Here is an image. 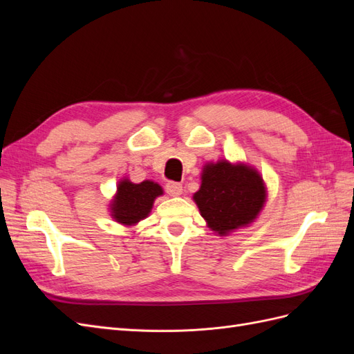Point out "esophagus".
Returning a JSON list of instances; mask_svg holds the SVG:
<instances>
[{"label": "esophagus", "instance_id": "1", "mask_svg": "<svg viewBox=\"0 0 354 354\" xmlns=\"http://www.w3.org/2000/svg\"><path fill=\"white\" fill-rule=\"evenodd\" d=\"M165 190L167 194L169 196H180L181 194H183V186H181L180 183H174V181H169V183H167L165 186Z\"/></svg>", "mask_w": 354, "mask_h": 354}]
</instances>
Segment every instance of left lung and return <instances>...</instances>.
Returning a JSON list of instances; mask_svg holds the SVG:
<instances>
[{
  "instance_id": "1",
  "label": "left lung",
  "mask_w": 354,
  "mask_h": 354,
  "mask_svg": "<svg viewBox=\"0 0 354 354\" xmlns=\"http://www.w3.org/2000/svg\"><path fill=\"white\" fill-rule=\"evenodd\" d=\"M267 199V187L259 169L227 159L203 165L201 187L194 201L207 226L218 236L248 227Z\"/></svg>"
}]
</instances>
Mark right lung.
I'll list each match as a JSON object with an SVG mask.
<instances>
[{
    "label": "right lung",
    "instance_id": "add662e5",
    "mask_svg": "<svg viewBox=\"0 0 354 354\" xmlns=\"http://www.w3.org/2000/svg\"><path fill=\"white\" fill-rule=\"evenodd\" d=\"M162 195V187L152 180L133 183L130 178L124 177L118 183L116 194L109 203L111 217L122 226H136L151 214L155 199Z\"/></svg>",
    "mask_w": 354,
    "mask_h": 354
}]
</instances>
